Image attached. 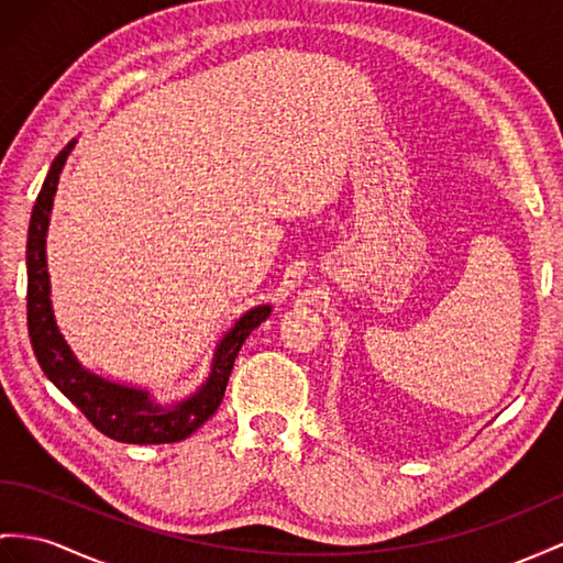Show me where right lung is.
I'll use <instances>...</instances> for the list:
<instances>
[{
  "label": "right lung",
  "instance_id": "obj_1",
  "mask_svg": "<svg viewBox=\"0 0 563 563\" xmlns=\"http://www.w3.org/2000/svg\"><path fill=\"white\" fill-rule=\"evenodd\" d=\"M74 144L76 142L70 140L62 154L54 158L35 199L31 228H27V335H31L33 352L45 376L74 401L85 413V419L102 435L128 444L180 442L190 438L221 407L235 356L252 330L268 319L271 307H256L247 311L235 323V328H230V333H225L219 347H216L207 383L199 387V393L176 407H158L147 393L109 383L85 371L76 362L74 352L68 350L59 328H56L49 301V273L45 256V238L54 192L56 185H59V173L66 164V156L74 150Z\"/></svg>",
  "mask_w": 563,
  "mask_h": 563
}]
</instances>
